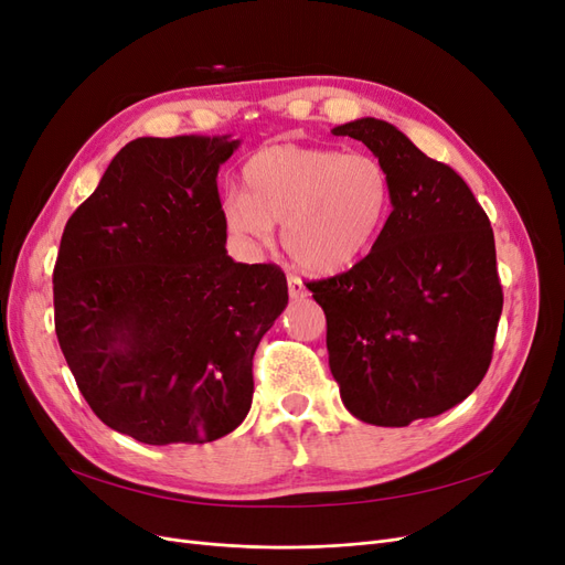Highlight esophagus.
<instances>
[{
    "mask_svg": "<svg viewBox=\"0 0 565 565\" xmlns=\"http://www.w3.org/2000/svg\"><path fill=\"white\" fill-rule=\"evenodd\" d=\"M287 289H289V297H292V299H303L306 295H309V289H306L303 280L299 276H295V273H289V276H287Z\"/></svg>",
    "mask_w": 565,
    "mask_h": 565,
    "instance_id": "obj_1",
    "label": "esophagus"
}]
</instances>
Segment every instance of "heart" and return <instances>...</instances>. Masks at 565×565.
Instances as JSON below:
<instances>
[{
    "mask_svg": "<svg viewBox=\"0 0 565 565\" xmlns=\"http://www.w3.org/2000/svg\"><path fill=\"white\" fill-rule=\"evenodd\" d=\"M243 191L224 200L226 231L247 245L270 241L282 221V247L303 270L332 276L361 262L393 204L388 169L365 152L278 143L245 162Z\"/></svg>",
    "mask_w": 565,
    "mask_h": 565,
    "instance_id": "1",
    "label": "heart"
}]
</instances>
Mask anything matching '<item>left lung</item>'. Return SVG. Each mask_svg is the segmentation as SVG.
<instances>
[{
    "label": "left lung",
    "mask_w": 565,
    "mask_h": 565,
    "mask_svg": "<svg viewBox=\"0 0 565 565\" xmlns=\"http://www.w3.org/2000/svg\"><path fill=\"white\" fill-rule=\"evenodd\" d=\"M384 162L393 210L365 259L309 282L328 320L332 377L374 426L436 417L481 384L502 316L490 218L452 167L363 117L332 129Z\"/></svg>",
    "instance_id": "1"
}]
</instances>
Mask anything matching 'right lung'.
<instances>
[{"instance_id": "add662e5", "label": "right lung", "mask_w": 565, "mask_h": 565, "mask_svg": "<svg viewBox=\"0 0 565 565\" xmlns=\"http://www.w3.org/2000/svg\"><path fill=\"white\" fill-rule=\"evenodd\" d=\"M241 141L143 136L67 218L61 351L94 415L148 446L210 443L247 417L252 358L287 306L276 264H235L216 188Z\"/></svg>"}]
</instances>
